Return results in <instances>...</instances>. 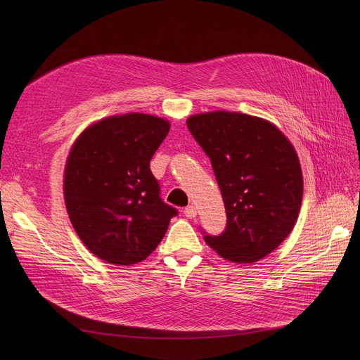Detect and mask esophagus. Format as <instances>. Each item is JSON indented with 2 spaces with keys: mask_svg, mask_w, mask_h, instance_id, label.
<instances>
[{
  "mask_svg": "<svg viewBox=\"0 0 360 360\" xmlns=\"http://www.w3.org/2000/svg\"><path fill=\"white\" fill-rule=\"evenodd\" d=\"M184 214H185V217H186V219H194V217L197 216L195 207H194V205H188V207H185Z\"/></svg>",
  "mask_w": 360,
  "mask_h": 360,
  "instance_id": "obj_1",
  "label": "esophagus"
}]
</instances>
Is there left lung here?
<instances>
[{
	"label": "left lung",
	"mask_w": 360,
	"mask_h": 360,
	"mask_svg": "<svg viewBox=\"0 0 360 360\" xmlns=\"http://www.w3.org/2000/svg\"><path fill=\"white\" fill-rule=\"evenodd\" d=\"M186 127L212 162L228 217L204 240L238 264L269 255L292 232L304 194L293 146L269 121L239 112L200 113Z\"/></svg>",
	"instance_id": "1"
}]
</instances>
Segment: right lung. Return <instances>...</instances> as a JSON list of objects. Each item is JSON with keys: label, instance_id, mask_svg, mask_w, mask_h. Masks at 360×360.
<instances>
[{"label": "right lung", "instance_id": "obj_1", "mask_svg": "<svg viewBox=\"0 0 360 360\" xmlns=\"http://www.w3.org/2000/svg\"><path fill=\"white\" fill-rule=\"evenodd\" d=\"M169 128L167 121L144 113L109 117L90 125L70 151L67 212L89 251L106 262L146 259L178 214L160 198L150 170Z\"/></svg>", "mask_w": 360, "mask_h": 360}]
</instances>
